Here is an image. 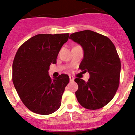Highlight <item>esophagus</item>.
Returning a JSON list of instances; mask_svg holds the SVG:
<instances>
[{"label":"esophagus","instance_id":"obj_1","mask_svg":"<svg viewBox=\"0 0 135 135\" xmlns=\"http://www.w3.org/2000/svg\"><path fill=\"white\" fill-rule=\"evenodd\" d=\"M69 78H70V81H74V77L70 75Z\"/></svg>","mask_w":135,"mask_h":135}]
</instances>
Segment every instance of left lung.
I'll return each instance as SVG.
<instances>
[{
    "mask_svg": "<svg viewBox=\"0 0 135 135\" xmlns=\"http://www.w3.org/2000/svg\"><path fill=\"white\" fill-rule=\"evenodd\" d=\"M69 38L83 47L84 58L79 68L90 75L88 82L74 80L78 84L77 100L87 109L103 107L112 100L119 85L120 61L115 46L107 37L88 30L72 33Z\"/></svg>",
    "mask_w": 135,
    "mask_h": 135,
    "instance_id": "left-lung-1",
    "label": "left lung"
}]
</instances>
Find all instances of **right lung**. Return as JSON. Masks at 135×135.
<instances>
[{"label": "right lung", "instance_id": "add662e5", "mask_svg": "<svg viewBox=\"0 0 135 135\" xmlns=\"http://www.w3.org/2000/svg\"><path fill=\"white\" fill-rule=\"evenodd\" d=\"M69 33L38 34L17 51L13 63V82L23 104L30 110L49 115L61 106L69 77L62 74L52 79L48 70L56 58Z\"/></svg>", "mask_w": 135, "mask_h": 135}]
</instances>
